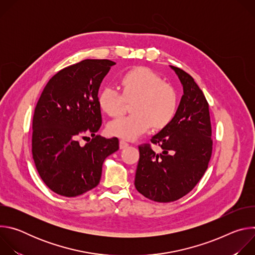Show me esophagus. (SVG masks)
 I'll list each match as a JSON object with an SVG mask.
<instances>
[{
    "mask_svg": "<svg viewBox=\"0 0 255 255\" xmlns=\"http://www.w3.org/2000/svg\"><path fill=\"white\" fill-rule=\"evenodd\" d=\"M128 146H129V143L125 142L124 140H121V141H120V143H119V147H120V149H124V148H127Z\"/></svg>",
    "mask_w": 255,
    "mask_h": 255,
    "instance_id": "esophagus-1",
    "label": "esophagus"
}]
</instances>
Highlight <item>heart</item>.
<instances>
[{"mask_svg":"<svg viewBox=\"0 0 255 255\" xmlns=\"http://www.w3.org/2000/svg\"><path fill=\"white\" fill-rule=\"evenodd\" d=\"M121 93L113 87H104L98 95L101 110L108 116L120 115L126 102L130 103L127 117H120L108 124L111 135L133 141L151 127L161 130L167 127L177 111V93L168 83L146 66H138L122 76Z\"/></svg>","mask_w":255,"mask_h":255,"instance_id":"obj_1","label":"heart"}]
</instances>
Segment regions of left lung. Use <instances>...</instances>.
<instances>
[{"label":"left lung","instance_id":"8db88e82","mask_svg":"<svg viewBox=\"0 0 255 255\" xmlns=\"http://www.w3.org/2000/svg\"><path fill=\"white\" fill-rule=\"evenodd\" d=\"M184 88L172 122L151 138L161 147L155 153L150 144L139 145L135 174L136 190L151 201L168 203L189 194L208 168L213 140L209 104L194 79L170 65Z\"/></svg>","mask_w":255,"mask_h":255}]
</instances>
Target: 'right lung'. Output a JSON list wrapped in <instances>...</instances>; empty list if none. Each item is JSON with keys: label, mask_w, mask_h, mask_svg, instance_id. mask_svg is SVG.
I'll return each instance as SVG.
<instances>
[{"label": "right lung", "mask_w": 255, "mask_h": 255, "mask_svg": "<svg viewBox=\"0 0 255 255\" xmlns=\"http://www.w3.org/2000/svg\"><path fill=\"white\" fill-rule=\"evenodd\" d=\"M114 64L109 59H85L59 70L35 107L34 163L44 184L57 195L77 197L96 188L104 160L119 149L118 138L95 135L102 125L99 88ZM87 133L93 138L81 147L77 139Z\"/></svg>", "instance_id": "add662e5"}]
</instances>
